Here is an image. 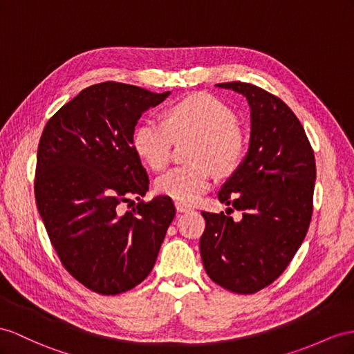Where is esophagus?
<instances>
[{
  "instance_id": "1",
  "label": "esophagus",
  "mask_w": 354,
  "mask_h": 354,
  "mask_svg": "<svg viewBox=\"0 0 354 354\" xmlns=\"http://www.w3.org/2000/svg\"><path fill=\"white\" fill-rule=\"evenodd\" d=\"M175 207H176V211H178L179 214H184V212H189V211H193L192 207L187 206V205H183V203H175Z\"/></svg>"
}]
</instances>
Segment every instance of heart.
Segmentation results:
<instances>
[{
    "label": "heart",
    "mask_w": 354,
    "mask_h": 354,
    "mask_svg": "<svg viewBox=\"0 0 354 354\" xmlns=\"http://www.w3.org/2000/svg\"><path fill=\"white\" fill-rule=\"evenodd\" d=\"M193 134L189 151L193 165L178 166L157 179V192L178 203L197 202L216 175H230L238 169L245 151V140L236 125V116L218 98L194 94L170 106L165 122L148 118L133 134L138 156L153 170H161L170 160L174 139Z\"/></svg>",
    "instance_id": "1"
}]
</instances>
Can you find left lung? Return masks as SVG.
<instances>
[{
    "label": "left lung",
    "mask_w": 354,
    "mask_h": 354,
    "mask_svg": "<svg viewBox=\"0 0 354 354\" xmlns=\"http://www.w3.org/2000/svg\"><path fill=\"white\" fill-rule=\"evenodd\" d=\"M215 86L247 98L251 133L247 156L218 192L221 203L243 212L242 220L202 212L201 256L214 283L252 295L274 283L302 245L313 215L315 158L283 100L251 84Z\"/></svg>",
    "instance_id": "1"
}]
</instances>
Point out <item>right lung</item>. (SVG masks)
I'll return each instance as SVG.
<instances>
[{"mask_svg":"<svg viewBox=\"0 0 354 354\" xmlns=\"http://www.w3.org/2000/svg\"><path fill=\"white\" fill-rule=\"evenodd\" d=\"M134 85L88 86L41 133L35 202L62 265L100 295H120L147 278L175 206L166 196L139 202L149 179L133 147L134 127L169 97Z\"/></svg>","mask_w":354,"mask_h":354,"instance_id":"1","label":"right lung"}]
</instances>
